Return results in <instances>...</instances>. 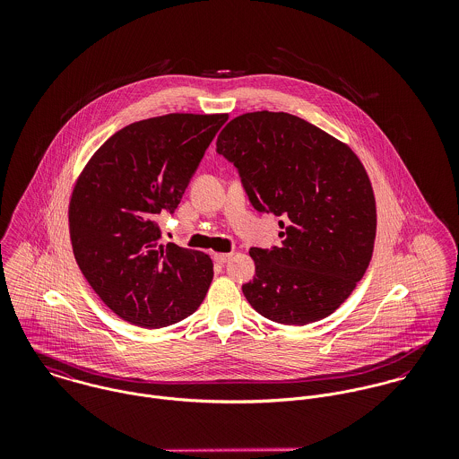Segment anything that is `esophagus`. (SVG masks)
I'll use <instances>...</instances> for the list:
<instances>
[{
  "label": "esophagus",
  "mask_w": 459,
  "mask_h": 459,
  "mask_svg": "<svg viewBox=\"0 0 459 459\" xmlns=\"http://www.w3.org/2000/svg\"><path fill=\"white\" fill-rule=\"evenodd\" d=\"M231 253H219V255H213V260L217 263H221V264H224L226 262H230L231 260Z\"/></svg>",
  "instance_id": "1"
}]
</instances>
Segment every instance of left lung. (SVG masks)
I'll return each instance as SVG.
<instances>
[{"label":"left lung","instance_id":"8db88e82","mask_svg":"<svg viewBox=\"0 0 459 459\" xmlns=\"http://www.w3.org/2000/svg\"><path fill=\"white\" fill-rule=\"evenodd\" d=\"M217 153L240 177L251 204L279 217L281 247H253V281L242 286L264 318L306 325L332 315L371 262L377 206L357 155L313 124L258 111L237 117Z\"/></svg>","mask_w":459,"mask_h":459}]
</instances>
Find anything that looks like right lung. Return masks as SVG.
I'll return each instance as SVG.
<instances>
[{
  "label": "right lung",
  "mask_w": 459,
  "mask_h": 459,
  "mask_svg": "<svg viewBox=\"0 0 459 459\" xmlns=\"http://www.w3.org/2000/svg\"><path fill=\"white\" fill-rule=\"evenodd\" d=\"M228 115L173 113L113 134L81 173L68 208L75 262L102 302L137 327L191 316L203 302L212 260L162 244L157 217L175 213Z\"/></svg>",
  "instance_id": "add662e5"
}]
</instances>
